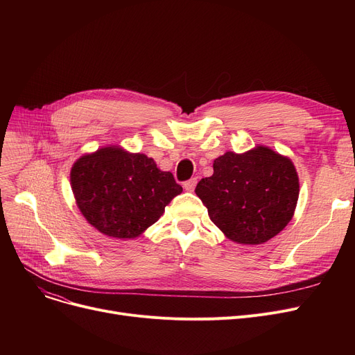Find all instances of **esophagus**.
Segmentation results:
<instances>
[{
  "mask_svg": "<svg viewBox=\"0 0 355 355\" xmlns=\"http://www.w3.org/2000/svg\"><path fill=\"white\" fill-rule=\"evenodd\" d=\"M196 185H197V178H191V180L184 182V189H185V191H194Z\"/></svg>",
  "mask_w": 355,
  "mask_h": 355,
  "instance_id": "obj_1",
  "label": "esophagus"
}]
</instances>
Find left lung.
I'll return each mask as SVG.
<instances>
[{
  "label": "left lung",
  "mask_w": 355,
  "mask_h": 355,
  "mask_svg": "<svg viewBox=\"0 0 355 355\" xmlns=\"http://www.w3.org/2000/svg\"><path fill=\"white\" fill-rule=\"evenodd\" d=\"M196 194L210 220L239 245H262L292 220L300 178L289 157L257 145L243 154L227 151L213 162Z\"/></svg>",
  "instance_id": "obj_1"
}]
</instances>
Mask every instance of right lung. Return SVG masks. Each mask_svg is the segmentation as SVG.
<instances>
[{
  "label": "right lung",
  "instance_id": "right-lung-1",
  "mask_svg": "<svg viewBox=\"0 0 355 355\" xmlns=\"http://www.w3.org/2000/svg\"><path fill=\"white\" fill-rule=\"evenodd\" d=\"M70 185L89 225L115 239L141 236L182 191L153 158L119 145L102 146L74 161Z\"/></svg>",
  "mask_w": 355,
  "mask_h": 355
}]
</instances>
